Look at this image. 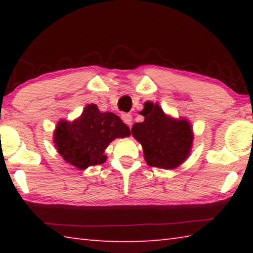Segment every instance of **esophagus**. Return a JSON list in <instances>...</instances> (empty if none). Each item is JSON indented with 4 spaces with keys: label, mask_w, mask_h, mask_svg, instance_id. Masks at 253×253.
Wrapping results in <instances>:
<instances>
[{
    "label": "esophagus",
    "mask_w": 253,
    "mask_h": 253,
    "mask_svg": "<svg viewBox=\"0 0 253 253\" xmlns=\"http://www.w3.org/2000/svg\"><path fill=\"white\" fill-rule=\"evenodd\" d=\"M122 119H123V122L126 124V125H128V126H131V121H132V117H131V115H129V114H123L122 115Z\"/></svg>",
    "instance_id": "1"
}]
</instances>
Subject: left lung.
<instances>
[{"label": "left lung", "mask_w": 253, "mask_h": 253, "mask_svg": "<svg viewBox=\"0 0 253 253\" xmlns=\"http://www.w3.org/2000/svg\"><path fill=\"white\" fill-rule=\"evenodd\" d=\"M142 123L131 127V135L143 147L149 166L174 169L186 161L193 146V128L186 118L164 113L158 102L146 101L140 111Z\"/></svg>", "instance_id": "left-lung-1"}]
</instances>
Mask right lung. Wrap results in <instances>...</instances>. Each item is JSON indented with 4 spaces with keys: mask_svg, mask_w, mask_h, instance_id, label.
Here are the masks:
<instances>
[{
    "mask_svg": "<svg viewBox=\"0 0 253 253\" xmlns=\"http://www.w3.org/2000/svg\"><path fill=\"white\" fill-rule=\"evenodd\" d=\"M129 135V128L117 115L101 113L95 104H90L74 121L60 119L53 131V143L67 163L85 169L105 163L108 145Z\"/></svg>",
    "mask_w": 253,
    "mask_h": 253,
    "instance_id": "1",
    "label": "right lung"
}]
</instances>
